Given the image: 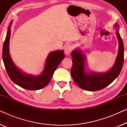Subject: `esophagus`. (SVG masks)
<instances>
[{"label": "esophagus", "mask_w": 127, "mask_h": 127, "mask_svg": "<svg viewBox=\"0 0 127 127\" xmlns=\"http://www.w3.org/2000/svg\"><path fill=\"white\" fill-rule=\"evenodd\" d=\"M73 50V47L70 44H67L65 47V53L66 55H69Z\"/></svg>", "instance_id": "esophagus-1"}]
</instances>
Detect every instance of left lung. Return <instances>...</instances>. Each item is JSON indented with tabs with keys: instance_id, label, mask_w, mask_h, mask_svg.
<instances>
[{
	"instance_id": "8db88e82",
	"label": "left lung",
	"mask_w": 127,
	"mask_h": 127,
	"mask_svg": "<svg viewBox=\"0 0 127 127\" xmlns=\"http://www.w3.org/2000/svg\"><path fill=\"white\" fill-rule=\"evenodd\" d=\"M116 35L119 40V51L113 66L106 73L86 72V57L79 49L72 53L73 65L71 75L76 84L83 90L90 91H98L111 84L119 75L124 62V45L119 34V25L115 24Z\"/></svg>"
}]
</instances>
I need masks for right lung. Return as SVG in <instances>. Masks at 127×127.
I'll return each mask as SVG.
<instances>
[{"instance_id": "obj_1", "label": "right lung", "mask_w": 127, "mask_h": 127, "mask_svg": "<svg viewBox=\"0 0 127 127\" xmlns=\"http://www.w3.org/2000/svg\"><path fill=\"white\" fill-rule=\"evenodd\" d=\"M11 21L7 29V35L3 47L2 58L5 68L10 79L21 87L28 90H37L44 88L51 80L54 72L65 58L64 50L51 52L47 57L44 70L39 76L25 74L14 63L9 52V41L11 36Z\"/></svg>"}]
</instances>
